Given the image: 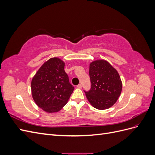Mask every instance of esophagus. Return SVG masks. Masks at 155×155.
I'll return each instance as SVG.
<instances>
[{
	"label": "esophagus",
	"instance_id": "obj_1",
	"mask_svg": "<svg viewBox=\"0 0 155 155\" xmlns=\"http://www.w3.org/2000/svg\"><path fill=\"white\" fill-rule=\"evenodd\" d=\"M77 87H78V88H81L82 87V85H81V84H79L78 85H77Z\"/></svg>",
	"mask_w": 155,
	"mask_h": 155
}]
</instances>
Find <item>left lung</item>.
Segmentation results:
<instances>
[{
  "label": "left lung",
  "instance_id": "left-lung-1",
  "mask_svg": "<svg viewBox=\"0 0 155 155\" xmlns=\"http://www.w3.org/2000/svg\"><path fill=\"white\" fill-rule=\"evenodd\" d=\"M91 88L84 91L91 104L97 109H109L118 100L122 89L117 70L105 60L94 61L89 68Z\"/></svg>",
  "mask_w": 155,
  "mask_h": 155
}]
</instances>
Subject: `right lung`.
<instances>
[{
  "label": "right lung",
  "instance_id": "add662e5",
  "mask_svg": "<svg viewBox=\"0 0 155 155\" xmlns=\"http://www.w3.org/2000/svg\"><path fill=\"white\" fill-rule=\"evenodd\" d=\"M64 68L62 60L51 58L42 65L32 79L33 99L37 106L49 113L61 109L74 90Z\"/></svg>",
  "mask_w": 155,
  "mask_h": 155
}]
</instances>
